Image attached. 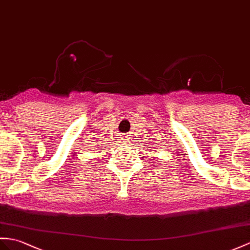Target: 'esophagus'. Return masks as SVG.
<instances>
[{"instance_id":"1","label":"esophagus","mask_w":250,"mask_h":250,"mask_svg":"<svg viewBox=\"0 0 250 250\" xmlns=\"http://www.w3.org/2000/svg\"><path fill=\"white\" fill-rule=\"evenodd\" d=\"M123 140H125V139H123ZM123 142H125V141H123Z\"/></svg>"}]
</instances>
